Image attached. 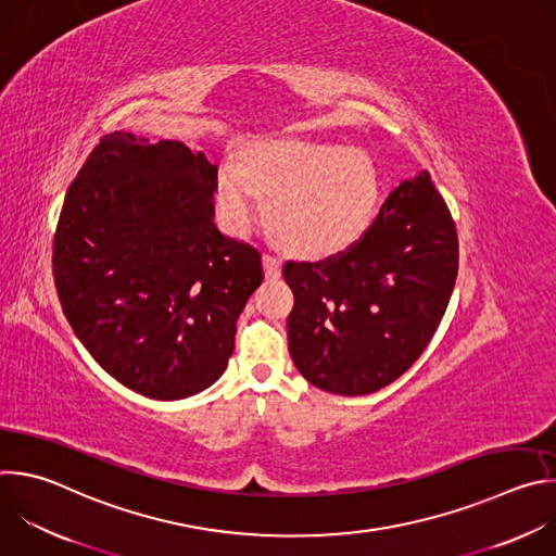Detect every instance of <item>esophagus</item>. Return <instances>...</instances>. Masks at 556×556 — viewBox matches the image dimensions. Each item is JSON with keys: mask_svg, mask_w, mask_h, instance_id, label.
Returning a JSON list of instances; mask_svg holds the SVG:
<instances>
[{"mask_svg": "<svg viewBox=\"0 0 556 556\" xmlns=\"http://www.w3.org/2000/svg\"><path fill=\"white\" fill-rule=\"evenodd\" d=\"M262 262H264V273H266L268 279H277V277L281 275V260H279V257L266 253V255L262 257Z\"/></svg>", "mask_w": 556, "mask_h": 556, "instance_id": "1", "label": "esophagus"}]
</instances>
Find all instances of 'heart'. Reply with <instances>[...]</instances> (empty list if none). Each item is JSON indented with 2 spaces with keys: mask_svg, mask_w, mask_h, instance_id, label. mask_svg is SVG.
<instances>
[{
  "mask_svg": "<svg viewBox=\"0 0 556 556\" xmlns=\"http://www.w3.org/2000/svg\"><path fill=\"white\" fill-rule=\"evenodd\" d=\"M268 202V226L292 255L324 260L356 244L374 219L380 180L363 151L341 144L266 140L242 151V165L224 163L215 204L224 226L244 235Z\"/></svg>",
  "mask_w": 556,
  "mask_h": 556,
  "instance_id": "b5f03b06",
  "label": "heart"
}]
</instances>
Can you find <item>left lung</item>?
<instances>
[{
  "label": "left lung",
  "mask_w": 556,
  "mask_h": 556,
  "mask_svg": "<svg viewBox=\"0 0 556 556\" xmlns=\"http://www.w3.org/2000/svg\"><path fill=\"white\" fill-rule=\"evenodd\" d=\"M288 350L299 374L339 395L403 376L435 334L457 279V232L431 176L403 180L348 253L288 262Z\"/></svg>",
  "instance_id": "8db88e82"
}]
</instances>
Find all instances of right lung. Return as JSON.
Instances as JSON below:
<instances>
[{"instance_id":"add662e5","label":"right lung","mask_w":556,"mask_h":556,"mask_svg":"<svg viewBox=\"0 0 556 556\" xmlns=\"http://www.w3.org/2000/svg\"><path fill=\"white\" fill-rule=\"evenodd\" d=\"M217 167L180 140L112 131L65 193L52 275L67 324L121 384L153 401L211 387L264 281L257 249L213 222Z\"/></svg>"}]
</instances>
